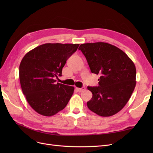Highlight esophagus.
<instances>
[{
	"label": "esophagus",
	"mask_w": 153,
	"mask_h": 153,
	"mask_svg": "<svg viewBox=\"0 0 153 153\" xmlns=\"http://www.w3.org/2000/svg\"><path fill=\"white\" fill-rule=\"evenodd\" d=\"M85 88L84 87H83L82 88H78V87L75 88V89H76V91L77 92H82V91H83L84 90H85Z\"/></svg>",
	"instance_id": "esophagus-1"
}]
</instances>
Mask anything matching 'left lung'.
Here are the masks:
<instances>
[{
    "instance_id": "8db88e82",
    "label": "left lung",
    "mask_w": 153,
    "mask_h": 153,
    "mask_svg": "<svg viewBox=\"0 0 153 153\" xmlns=\"http://www.w3.org/2000/svg\"><path fill=\"white\" fill-rule=\"evenodd\" d=\"M92 73L100 75L98 87H87L92 97L87 107L100 116L109 117L123 108L136 85V68L123 50L103 42L82 44Z\"/></svg>"
}]
</instances>
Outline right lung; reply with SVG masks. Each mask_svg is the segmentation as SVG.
<instances>
[{
  "label": "right lung",
  "mask_w": 153,
  "mask_h": 153,
  "mask_svg": "<svg viewBox=\"0 0 153 153\" xmlns=\"http://www.w3.org/2000/svg\"><path fill=\"white\" fill-rule=\"evenodd\" d=\"M79 44L46 43L25 54L19 68L22 92L36 112L52 116L66 107L74 87L56 83L67 60Z\"/></svg>",
  "instance_id": "add662e5"
}]
</instances>
